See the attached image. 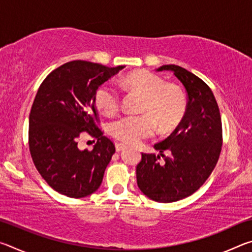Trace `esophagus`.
I'll return each mask as SVG.
<instances>
[{
	"label": "esophagus",
	"mask_w": 252,
	"mask_h": 252,
	"mask_svg": "<svg viewBox=\"0 0 252 252\" xmlns=\"http://www.w3.org/2000/svg\"><path fill=\"white\" fill-rule=\"evenodd\" d=\"M125 149H126V144H123V143H117L116 144L117 152H120L122 150H125Z\"/></svg>",
	"instance_id": "34e87169"
}]
</instances>
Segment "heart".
Segmentation results:
<instances>
[{"mask_svg":"<svg viewBox=\"0 0 252 252\" xmlns=\"http://www.w3.org/2000/svg\"><path fill=\"white\" fill-rule=\"evenodd\" d=\"M126 90L142 95L139 116H126L110 123L109 131L113 138L135 144L155 133L172 131L182 121L187 111V99L180 88L164 83L159 75L146 70L131 72L121 81ZM94 102L97 110L106 116L114 114L120 108V94L110 84L96 89Z\"/></svg>","mask_w":252,"mask_h":252,"instance_id":"obj_1","label":"heart"}]
</instances>
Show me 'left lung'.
<instances>
[{
	"label": "left lung",
	"instance_id": "8db88e82",
	"mask_svg": "<svg viewBox=\"0 0 252 252\" xmlns=\"http://www.w3.org/2000/svg\"><path fill=\"white\" fill-rule=\"evenodd\" d=\"M172 71L186 88L187 111L177 129L155 144L159 156L142 153L136 165L139 189L153 201L169 203L194 193L215 169L222 147V123L211 89L197 75L174 64L157 71ZM164 151L172 153L169 157Z\"/></svg>",
	"mask_w": 252,
	"mask_h": 252
}]
</instances>
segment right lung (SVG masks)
Wrapping results in <instances>:
<instances>
[{"mask_svg":"<svg viewBox=\"0 0 252 252\" xmlns=\"http://www.w3.org/2000/svg\"><path fill=\"white\" fill-rule=\"evenodd\" d=\"M123 67L75 60L41 83L30 112L29 148L36 170L57 192L78 199L101 186L116 147L99 127L94 94ZM82 134L97 139L91 152L77 148Z\"/></svg>","mask_w":252,"mask_h":252,"instance_id":"add662e5","label":"right lung"}]
</instances>
